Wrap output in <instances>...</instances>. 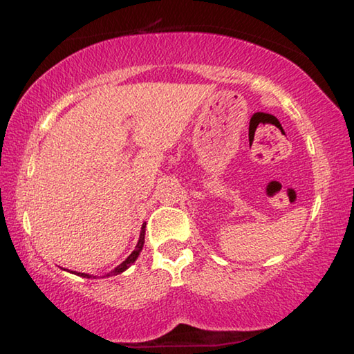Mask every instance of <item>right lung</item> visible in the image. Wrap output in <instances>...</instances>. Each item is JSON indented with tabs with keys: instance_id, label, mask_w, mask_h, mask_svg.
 I'll use <instances>...</instances> for the list:
<instances>
[{
	"instance_id": "add662e5",
	"label": "right lung",
	"mask_w": 354,
	"mask_h": 354,
	"mask_svg": "<svg viewBox=\"0 0 354 354\" xmlns=\"http://www.w3.org/2000/svg\"><path fill=\"white\" fill-rule=\"evenodd\" d=\"M143 242H145V223L142 225L140 237H139V242H137V245H136V250L127 257V261H123L117 268H113V270H112L111 273H107V277H111V274H120L122 272L127 270V268H129V266H133V263H134L136 259H137V256L140 254L142 247H143ZM76 274H80V277H82V278H91L87 273H76Z\"/></svg>"
}]
</instances>
